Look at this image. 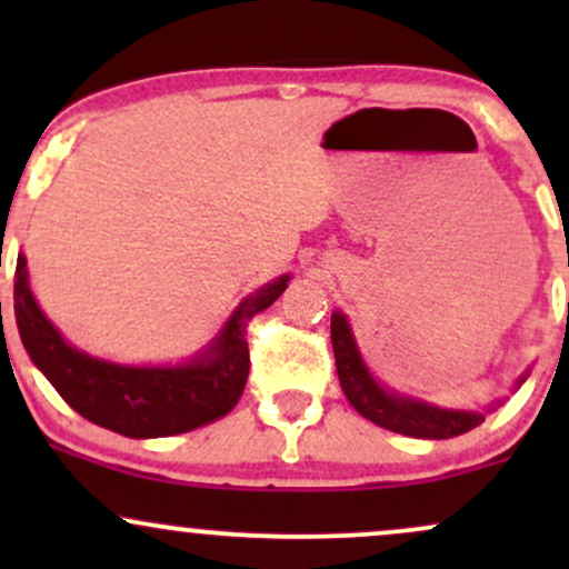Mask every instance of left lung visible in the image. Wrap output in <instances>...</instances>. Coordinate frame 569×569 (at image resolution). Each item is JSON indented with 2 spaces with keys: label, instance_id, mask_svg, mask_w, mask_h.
Instances as JSON below:
<instances>
[{
  "label": "left lung",
  "instance_id": "1",
  "mask_svg": "<svg viewBox=\"0 0 569 569\" xmlns=\"http://www.w3.org/2000/svg\"><path fill=\"white\" fill-rule=\"evenodd\" d=\"M331 345H335V361L342 393L348 396L352 409L375 422V426L393 430V433L415 436V439H452V436L468 433V430L485 422V411L443 409L436 407V403L422 401V398L403 396L398 390L385 388L371 375L367 363H363L348 316L339 310L331 312ZM527 375H530V369L513 382V388H519L527 380ZM495 407H498V401L487 411H492Z\"/></svg>",
  "mask_w": 569,
  "mask_h": 569
}]
</instances>
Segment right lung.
Masks as SVG:
<instances>
[{
	"instance_id": "right-lung-1",
	"label": "right lung",
	"mask_w": 569,
	"mask_h": 569,
	"mask_svg": "<svg viewBox=\"0 0 569 569\" xmlns=\"http://www.w3.org/2000/svg\"><path fill=\"white\" fill-rule=\"evenodd\" d=\"M291 276L257 289L232 310L219 335L184 363L130 367L77 350L39 310L21 253L16 264L18 335L34 367L84 420L128 439L187 433L230 415L248 380L246 326L286 291Z\"/></svg>"
}]
</instances>
